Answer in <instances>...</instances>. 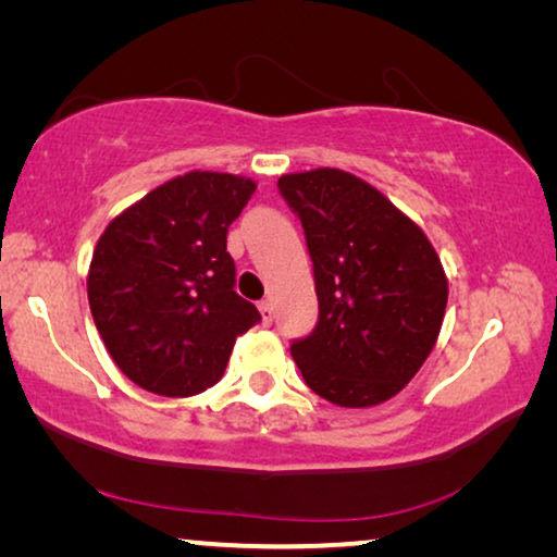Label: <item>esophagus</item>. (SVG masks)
<instances>
[{
    "instance_id": "34e87169",
    "label": "esophagus",
    "mask_w": 557,
    "mask_h": 557,
    "mask_svg": "<svg viewBox=\"0 0 557 557\" xmlns=\"http://www.w3.org/2000/svg\"><path fill=\"white\" fill-rule=\"evenodd\" d=\"M260 314H262V324L270 326L272 324V317H275V312H272V301H260Z\"/></svg>"
}]
</instances>
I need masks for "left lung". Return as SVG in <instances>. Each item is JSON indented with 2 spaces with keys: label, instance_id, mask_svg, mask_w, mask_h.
I'll use <instances>...</instances> for the list:
<instances>
[{
  "label": "left lung",
  "instance_id": "8db88e82",
  "mask_svg": "<svg viewBox=\"0 0 557 557\" xmlns=\"http://www.w3.org/2000/svg\"><path fill=\"white\" fill-rule=\"evenodd\" d=\"M314 262L319 322L292 342L305 383L342 408L391 400L425 363L447 307V277L418 223L342 169L280 176Z\"/></svg>",
  "mask_w": 557,
  "mask_h": 557
}]
</instances>
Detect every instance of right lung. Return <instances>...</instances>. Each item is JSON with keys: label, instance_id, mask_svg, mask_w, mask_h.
Here are the masks:
<instances>
[{"label": "right lung", "instance_id": "obj_1", "mask_svg": "<svg viewBox=\"0 0 557 557\" xmlns=\"http://www.w3.org/2000/svg\"><path fill=\"white\" fill-rule=\"evenodd\" d=\"M256 194L235 174L188 172L157 186L100 235L88 301L102 344L132 383L188 398L221 381L235 338L260 322L235 292L231 223Z\"/></svg>", "mask_w": 557, "mask_h": 557}]
</instances>
